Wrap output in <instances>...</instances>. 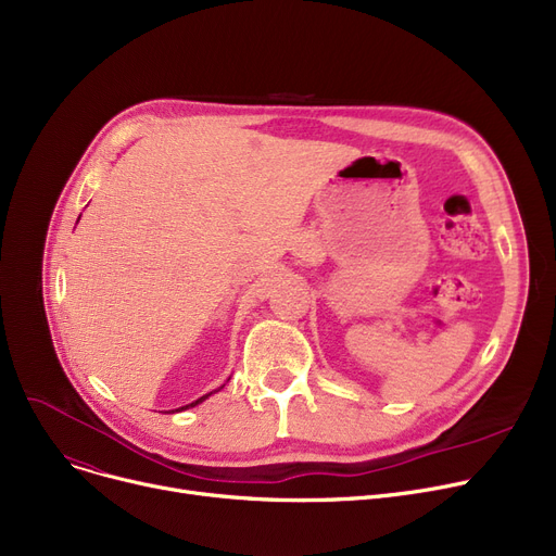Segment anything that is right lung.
Returning a JSON list of instances; mask_svg holds the SVG:
<instances>
[{"label":"right lung","mask_w":556,"mask_h":556,"mask_svg":"<svg viewBox=\"0 0 556 556\" xmlns=\"http://www.w3.org/2000/svg\"><path fill=\"white\" fill-rule=\"evenodd\" d=\"M227 381H229V378H227ZM223 388H225V386H220V388H218V390H214V392H210V394H204V396H200V399H195V401H193V403H187V405H182V407H178V410H170V413H182V410H189V407H195V405H198V403H202V401H204V399H210V396H212V394H216V392H220V390H223Z\"/></svg>","instance_id":"add662e5"}]
</instances>
